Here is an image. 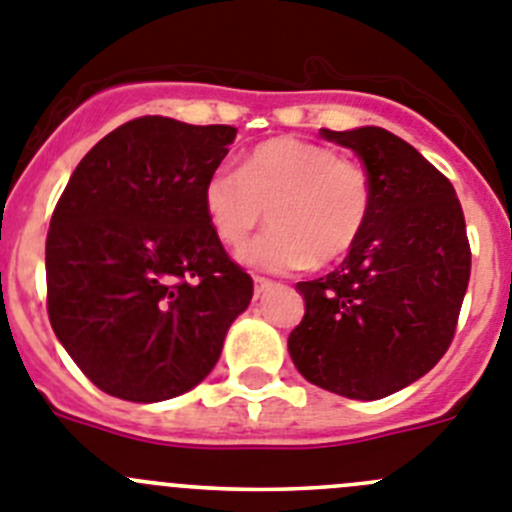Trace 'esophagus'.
Instances as JSON below:
<instances>
[{
  "label": "esophagus",
  "instance_id": "esophagus-1",
  "mask_svg": "<svg viewBox=\"0 0 512 512\" xmlns=\"http://www.w3.org/2000/svg\"><path fill=\"white\" fill-rule=\"evenodd\" d=\"M252 280H255V293H257V296H260L262 290H267V288H270V285H273V280L262 278V275H255V278H252Z\"/></svg>",
  "mask_w": 512,
  "mask_h": 512
}]
</instances>
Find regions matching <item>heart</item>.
<instances>
[{"instance_id":"1","label":"heart","mask_w":512,"mask_h":512,"mask_svg":"<svg viewBox=\"0 0 512 512\" xmlns=\"http://www.w3.org/2000/svg\"><path fill=\"white\" fill-rule=\"evenodd\" d=\"M206 222L227 247L242 245L262 222V237L239 250L260 270H301L347 255L362 237L372 209L365 165L298 137H273L245 155L239 170L219 168L201 191Z\"/></svg>"}]
</instances>
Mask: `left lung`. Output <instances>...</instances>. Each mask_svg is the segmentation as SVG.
<instances>
[{
    "instance_id": "left-lung-1",
    "label": "left lung",
    "mask_w": 512,
    "mask_h": 512,
    "mask_svg": "<svg viewBox=\"0 0 512 512\" xmlns=\"http://www.w3.org/2000/svg\"><path fill=\"white\" fill-rule=\"evenodd\" d=\"M321 137L349 147L372 181V209L334 273L298 283L303 321L288 352L329 393L377 400L444 357L457 329L472 252L454 186L416 147L382 127Z\"/></svg>"
}]
</instances>
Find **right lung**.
I'll use <instances>...</instances> for the list:
<instances>
[{"mask_svg":"<svg viewBox=\"0 0 512 512\" xmlns=\"http://www.w3.org/2000/svg\"><path fill=\"white\" fill-rule=\"evenodd\" d=\"M227 124L140 117L76 165L45 242L48 316L96 388L158 403L196 388L250 306L252 278L206 222Z\"/></svg>","mask_w":512,"mask_h":512,"instance_id":"add662e5","label":"right lung"}]
</instances>
